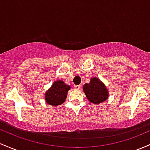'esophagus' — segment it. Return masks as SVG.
Returning a JSON list of instances; mask_svg holds the SVG:
<instances>
[{
	"label": "esophagus",
	"mask_w": 150,
	"mask_h": 150,
	"mask_svg": "<svg viewBox=\"0 0 150 150\" xmlns=\"http://www.w3.org/2000/svg\"><path fill=\"white\" fill-rule=\"evenodd\" d=\"M74 88L76 89V90H79V89L81 88V86L80 85H76L74 86Z\"/></svg>",
	"instance_id": "obj_1"
}]
</instances>
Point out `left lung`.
Segmentation results:
<instances>
[{
	"mask_svg": "<svg viewBox=\"0 0 150 150\" xmlns=\"http://www.w3.org/2000/svg\"><path fill=\"white\" fill-rule=\"evenodd\" d=\"M83 91L88 100L93 103H100L106 100L108 97L106 88L97 78H93L90 83L84 84Z\"/></svg>",
	"mask_w": 150,
	"mask_h": 150,
	"instance_id": "8db88e82",
	"label": "left lung"
}]
</instances>
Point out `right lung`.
Returning a JSON list of instances; mask_svg holds the SVG:
<instances>
[{
  "instance_id": "1",
  "label": "right lung",
  "mask_w": 150,
  "mask_h": 150,
  "mask_svg": "<svg viewBox=\"0 0 150 150\" xmlns=\"http://www.w3.org/2000/svg\"><path fill=\"white\" fill-rule=\"evenodd\" d=\"M70 86L66 85L62 81H57L52 84L45 94V100L52 106H57L63 103L67 98V93Z\"/></svg>"
}]
</instances>
